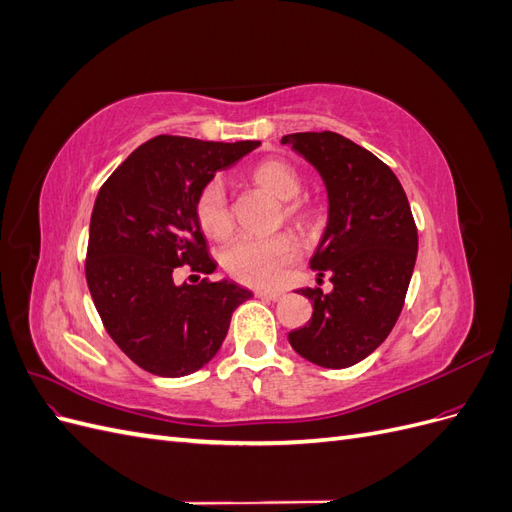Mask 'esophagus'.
<instances>
[{
  "mask_svg": "<svg viewBox=\"0 0 512 512\" xmlns=\"http://www.w3.org/2000/svg\"><path fill=\"white\" fill-rule=\"evenodd\" d=\"M256 297L258 299H265V301H277L282 297V292L277 290H256Z\"/></svg>",
  "mask_w": 512,
  "mask_h": 512,
  "instance_id": "34e87169",
  "label": "esophagus"
}]
</instances>
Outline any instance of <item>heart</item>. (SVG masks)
<instances>
[{"mask_svg": "<svg viewBox=\"0 0 512 512\" xmlns=\"http://www.w3.org/2000/svg\"><path fill=\"white\" fill-rule=\"evenodd\" d=\"M247 179L277 200H284L282 211L290 222L303 228L316 224L318 207L309 198L299 196L303 190V177L290 162L280 158L260 160L247 170ZM194 215L207 237L215 241L230 237L235 220H232V209L220 179H211L200 188L194 203ZM297 252L299 241L290 232H280V235L267 239L243 237L224 252L222 265L232 280L245 286L267 288L280 282L284 267L290 265Z\"/></svg>", "mask_w": 512, "mask_h": 512, "instance_id": "1", "label": "heart"}]
</instances>
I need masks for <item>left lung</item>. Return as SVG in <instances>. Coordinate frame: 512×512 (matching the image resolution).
<instances>
[{"mask_svg":"<svg viewBox=\"0 0 512 512\" xmlns=\"http://www.w3.org/2000/svg\"><path fill=\"white\" fill-rule=\"evenodd\" d=\"M312 162L327 183L329 224L309 267L333 290H297L312 301L305 327L288 342L303 359L344 369L363 361L404 309L416 262L418 230L408 196L393 170L337 132H299L282 138Z\"/></svg>","mask_w":512,"mask_h":512,"instance_id":"obj_1","label":"left lung"}]
</instances>
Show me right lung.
<instances>
[{"label": "right lung", "instance_id": "obj_1", "mask_svg": "<svg viewBox=\"0 0 512 512\" xmlns=\"http://www.w3.org/2000/svg\"><path fill=\"white\" fill-rule=\"evenodd\" d=\"M162 134L136 147L98 192L85 277L106 333L149 374L181 378L218 354L235 309L252 292L213 282L194 203L200 188L256 149ZM193 275L178 282V271ZM205 274V278H200Z\"/></svg>", "mask_w": 512, "mask_h": 512}]
</instances>
